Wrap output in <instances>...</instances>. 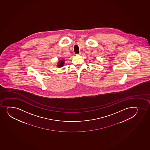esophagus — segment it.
Instances as JSON below:
<instances>
[{"label": "esophagus", "instance_id": "obj_1", "mask_svg": "<svg viewBox=\"0 0 150 150\" xmlns=\"http://www.w3.org/2000/svg\"><path fill=\"white\" fill-rule=\"evenodd\" d=\"M81 52H79V54H77V55H81Z\"/></svg>", "mask_w": 150, "mask_h": 150}]
</instances>
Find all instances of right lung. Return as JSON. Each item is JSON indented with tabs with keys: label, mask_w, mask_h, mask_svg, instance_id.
Returning a JSON list of instances; mask_svg holds the SVG:
<instances>
[{
	"label": "right lung",
	"mask_w": 150,
	"mask_h": 150,
	"mask_svg": "<svg viewBox=\"0 0 150 150\" xmlns=\"http://www.w3.org/2000/svg\"><path fill=\"white\" fill-rule=\"evenodd\" d=\"M65 64V60L64 59H62V60H60L58 62V63H57L56 66L58 68H62L64 66V65Z\"/></svg>",
	"instance_id": "right-lung-1"
}]
</instances>
